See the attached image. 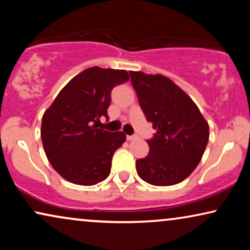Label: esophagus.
<instances>
[{"label":"esophagus","instance_id":"1","mask_svg":"<svg viewBox=\"0 0 250 250\" xmlns=\"http://www.w3.org/2000/svg\"><path fill=\"white\" fill-rule=\"evenodd\" d=\"M136 138L135 135H126V139H127V141H132V140H134Z\"/></svg>","mask_w":250,"mask_h":250}]
</instances>
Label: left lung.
Masks as SVG:
<instances>
[{
    "label": "left lung",
    "mask_w": 250,
    "mask_h": 250,
    "mask_svg": "<svg viewBox=\"0 0 250 250\" xmlns=\"http://www.w3.org/2000/svg\"><path fill=\"white\" fill-rule=\"evenodd\" d=\"M140 107L156 129L148 156L136 160V172L146 183L174 186L200 163L209 126L189 95L163 75L129 71Z\"/></svg>",
    "instance_id": "8db88e82"
}]
</instances>
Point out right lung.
I'll use <instances>...</instances> for the list:
<instances>
[{"label": "right lung", "mask_w": 250, "mask_h": 250, "mask_svg": "<svg viewBox=\"0 0 250 250\" xmlns=\"http://www.w3.org/2000/svg\"><path fill=\"white\" fill-rule=\"evenodd\" d=\"M128 80L126 70L87 68L69 81L44 112V151L64 180L94 186L109 176L112 155L126 135L98 128V124L100 118H108L112 88Z\"/></svg>", "instance_id": "obj_1"}]
</instances>
